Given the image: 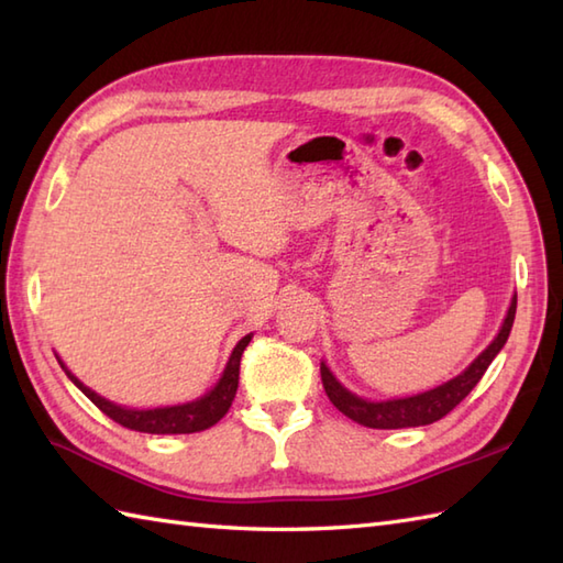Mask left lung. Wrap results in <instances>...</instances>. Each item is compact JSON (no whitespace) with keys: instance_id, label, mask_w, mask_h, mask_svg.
<instances>
[{"instance_id":"1","label":"left lung","mask_w":563,"mask_h":563,"mask_svg":"<svg viewBox=\"0 0 563 563\" xmlns=\"http://www.w3.org/2000/svg\"><path fill=\"white\" fill-rule=\"evenodd\" d=\"M516 307H518V297H512L508 314L504 319V327H500L498 336L492 341V345H488V349L476 357V361L466 367L462 375L445 382V385H440L430 391L413 394V397H404V399L367 401L345 389L341 382L333 377L327 363H321V382H324L327 397L341 413L349 416L351 421L367 428L391 430V428H416V426L435 423L442 416H448L454 406H457L466 394L476 387V382L484 377L488 365H492L494 357L500 353V349H504L510 336L512 319H516Z\"/></svg>"}]
</instances>
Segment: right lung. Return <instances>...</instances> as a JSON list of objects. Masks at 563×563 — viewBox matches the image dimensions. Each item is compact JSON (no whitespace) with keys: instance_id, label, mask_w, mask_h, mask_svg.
Returning <instances> with one entry per match:
<instances>
[{"instance_id":"obj_1","label":"right lung","mask_w":563,"mask_h":563,"mask_svg":"<svg viewBox=\"0 0 563 563\" xmlns=\"http://www.w3.org/2000/svg\"><path fill=\"white\" fill-rule=\"evenodd\" d=\"M249 341H251V333L234 345L230 363H227L220 382L208 394H202V397L196 401L164 406V409H125V406H118L109 399L99 397V394L91 391L89 387H84L63 363L59 361L57 363L63 365L67 377L75 382V385L87 394V397L97 404L106 416L113 418L115 423H121L130 430H140V433L181 435V433H200V430L214 426L227 411H230L236 387H239V363H242V353L249 345Z\"/></svg>"}]
</instances>
